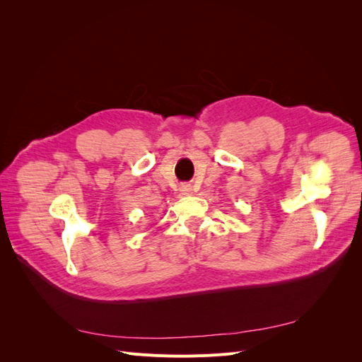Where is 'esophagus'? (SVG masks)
<instances>
[{"instance_id": "34e87169", "label": "esophagus", "mask_w": 362, "mask_h": 362, "mask_svg": "<svg viewBox=\"0 0 362 362\" xmlns=\"http://www.w3.org/2000/svg\"><path fill=\"white\" fill-rule=\"evenodd\" d=\"M180 190H181L182 194H190L192 193V185L190 184H182Z\"/></svg>"}]
</instances>
